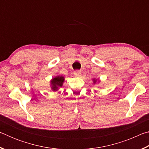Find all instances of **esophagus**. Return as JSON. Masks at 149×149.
I'll return each instance as SVG.
<instances>
[{
	"label": "esophagus",
	"mask_w": 149,
	"mask_h": 149,
	"mask_svg": "<svg viewBox=\"0 0 149 149\" xmlns=\"http://www.w3.org/2000/svg\"><path fill=\"white\" fill-rule=\"evenodd\" d=\"M74 74L75 77H79L81 76V72L80 71H78V70H77V71H75Z\"/></svg>",
	"instance_id": "obj_1"
}]
</instances>
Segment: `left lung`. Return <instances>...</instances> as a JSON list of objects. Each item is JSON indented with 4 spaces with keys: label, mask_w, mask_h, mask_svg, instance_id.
Segmentation results:
<instances>
[{
    "label": "left lung",
    "mask_w": 149,
    "mask_h": 149,
    "mask_svg": "<svg viewBox=\"0 0 149 149\" xmlns=\"http://www.w3.org/2000/svg\"><path fill=\"white\" fill-rule=\"evenodd\" d=\"M93 84H95L96 83H97V79H93Z\"/></svg>",
    "instance_id": "8db88e82"
}]
</instances>
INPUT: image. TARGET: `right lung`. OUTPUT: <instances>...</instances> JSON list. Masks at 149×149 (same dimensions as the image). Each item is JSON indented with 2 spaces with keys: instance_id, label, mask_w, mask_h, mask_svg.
I'll list each match as a JSON object with an SVG mask.
<instances>
[{
  "instance_id": "add662e5",
  "label": "right lung",
  "mask_w": 149,
  "mask_h": 149,
  "mask_svg": "<svg viewBox=\"0 0 149 149\" xmlns=\"http://www.w3.org/2000/svg\"><path fill=\"white\" fill-rule=\"evenodd\" d=\"M65 80L64 77L63 76H56L52 78L50 81V86H51V89L53 91H56L58 90L60 87H62L63 84H64Z\"/></svg>"
}]
</instances>
